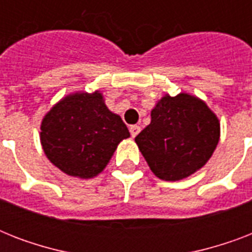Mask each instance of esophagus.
Listing matches in <instances>:
<instances>
[{
  "label": "esophagus",
  "instance_id": "esophagus-1",
  "mask_svg": "<svg viewBox=\"0 0 252 252\" xmlns=\"http://www.w3.org/2000/svg\"><path fill=\"white\" fill-rule=\"evenodd\" d=\"M129 130H130V134H132V137H136L138 133H140V130H141V128L138 126H129Z\"/></svg>",
  "mask_w": 252,
  "mask_h": 252
}]
</instances>
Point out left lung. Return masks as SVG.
<instances>
[{"label": "left lung", "instance_id": "obj_1", "mask_svg": "<svg viewBox=\"0 0 252 252\" xmlns=\"http://www.w3.org/2000/svg\"><path fill=\"white\" fill-rule=\"evenodd\" d=\"M152 122L134 141L154 175L175 182L203 167L220 140V122L193 95L166 94L152 110Z\"/></svg>", "mask_w": 252, "mask_h": 252}]
</instances>
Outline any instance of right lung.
<instances>
[{
    "label": "right lung",
    "instance_id": "obj_1",
    "mask_svg": "<svg viewBox=\"0 0 252 252\" xmlns=\"http://www.w3.org/2000/svg\"><path fill=\"white\" fill-rule=\"evenodd\" d=\"M129 136L99 91L66 95L45 114L40 126L47 158L66 175L81 179L102 172L120 141Z\"/></svg>",
    "mask_w": 252,
    "mask_h": 252
}]
</instances>
